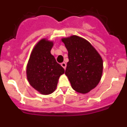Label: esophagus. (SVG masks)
<instances>
[{"mask_svg":"<svg viewBox=\"0 0 127 127\" xmlns=\"http://www.w3.org/2000/svg\"><path fill=\"white\" fill-rule=\"evenodd\" d=\"M61 65L62 66V67H64V69H65V68H66V64H65V63L62 62L61 64Z\"/></svg>","mask_w":127,"mask_h":127,"instance_id":"34e87169","label":"esophagus"}]
</instances>
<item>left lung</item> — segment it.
<instances>
[{
  "mask_svg": "<svg viewBox=\"0 0 127 127\" xmlns=\"http://www.w3.org/2000/svg\"><path fill=\"white\" fill-rule=\"evenodd\" d=\"M62 41L68 51L69 62L65 70L72 88L77 92L86 94L97 86L101 79L103 61L88 41L77 35Z\"/></svg>",
  "mask_w": 127,
  "mask_h": 127,
  "instance_id": "1",
  "label": "left lung"
}]
</instances>
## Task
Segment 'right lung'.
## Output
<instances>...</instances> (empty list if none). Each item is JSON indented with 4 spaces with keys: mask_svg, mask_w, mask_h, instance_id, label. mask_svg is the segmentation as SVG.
Returning a JSON list of instances; mask_svg holds the SVG:
<instances>
[{
    "mask_svg": "<svg viewBox=\"0 0 127 127\" xmlns=\"http://www.w3.org/2000/svg\"><path fill=\"white\" fill-rule=\"evenodd\" d=\"M53 43L42 39L33 49L27 67V76L31 86L43 95L53 93L64 69L50 53Z\"/></svg>",
    "mask_w": 127,
    "mask_h": 127,
    "instance_id": "obj_1",
    "label": "right lung"
}]
</instances>
